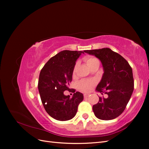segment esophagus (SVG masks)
Here are the masks:
<instances>
[{
  "mask_svg": "<svg viewBox=\"0 0 149 149\" xmlns=\"http://www.w3.org/2000/svg\"><path fill=\"white\" fill-rule=\"evenodd\" d=\"M89 96V94H84V98H87Z\"/></svg>",
  "mask_w": 149,
  "mask_h": 149,
  "instance_id": "34e87169",
  "label": "esophagus"
}]
</instances>
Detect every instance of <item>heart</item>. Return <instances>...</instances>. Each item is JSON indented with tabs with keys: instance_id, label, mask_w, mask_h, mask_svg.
Instances as JSON below:
<instances>
[{
	"instance_id": "obj_1",
	"label": "heart",
	"mask_w": 149,
	"mask_h": 149,
	"mask_svg": "<svg viewBox=\"0 0 149 149\" xmlns=\"http://www.w3.org/2000/svg\"><path fill=\"white\" fill-rule=\"evenodd\" d=\"M85 61L88 67H91L92 65L96 63H100L99 60L94 56H88L85 58ZM96 84V81L93 79H83L78 83V88L79 89L84 92H89L93 89V86Z\"/></svg>"
}]
</instances>
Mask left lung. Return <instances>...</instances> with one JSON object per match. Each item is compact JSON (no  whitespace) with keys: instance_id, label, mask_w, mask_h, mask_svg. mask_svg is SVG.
<instances>
[{"instance_id":"obj_1","label":"left lung","mask_w":149,"mask_h":149,"mask_svg":"<svg viewBox=\"0 0 149 149\" xmlns=\"http://www.w3.org/2000/svg\"><path fill=\"white\" fill-rule=\"evenodd\" d=\"M84 52L97 57L104 70L96 91L107 94V97H100L99 102L93 106L94 115L105 120L118 118L125 109L134 91L132 68L123 56L110 48Z\"/></svg>"}]
</instances>
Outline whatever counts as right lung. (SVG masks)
<instances>
[{"instance_id":"obj_1","label":"right lung","mask_w":149,"mask_h":149,"mask_svg":"<svg viewBox=\"0 0 149 149\" xmlns=\"http://www.w3.org/2000/svg\"><path fill=\"white\" fill-rule=\"evenodd\" d=\"M82 51L63 50L49 59L40 71L38 88L45 109L52 118L65 121L73 119L83 94L69 88L74 68ZM74 92L71 98L64 91Z\"/></svg>"}]
</instances>
